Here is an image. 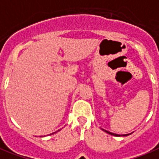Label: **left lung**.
I'll return each mask as SVG.
<instances>
[{
	"label": "left lung",
	"mask_w": 159,
	"mask_h": 159,
	"mask_svg": "<svg viewBox=\"0 0 159 159\" xmlns=\"http://www.w3.org/2000/svg\"><path fill=\"white\" fill-rule=\"evenodd\" d=\"M101 129H102V128H101ZM102 130H103V131H105V132H106V133L109 134V135H113V136H129V135H130V134H131V133H130V134H124V135H119V134L112 133V132H110V131H108V130H104V129H102Z\"/></svg>",
	"instance_id": "1"
}]
</instances>
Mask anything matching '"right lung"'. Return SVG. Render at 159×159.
Returning <instances> with one entry per match:
<instances>
[{
  "mask_svg": "<svg viewBox=\"0 0 159 159\" xmlns=\"http://www.w3.org/2000/svg\"><path fill=\"white\" fill-rule=\"evenodd\" d=\"M60 130H61V129H60ZM56 130V132H53V133H51V134H50V135H53V134H55V133H56V132H57V131H59V130Z\"/></svg>",
  "mask_w": 159,
  "mask_h": 159,
  "instance_id": "right-lung-1",
  "label": "right lung"
}]
</instances>
